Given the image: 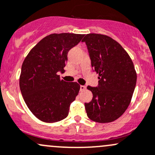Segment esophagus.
Segmentation results:
<instances>
[{"label": "esophagus", "mask_w": 155, "mask_h": 155, "mask_svg": "<svg viewBox=\"0 0 155 155\" xmlns=\"http://www.w3.org/2000/svg\"><path fill=\"white\" fill-rule=\"evenodd\" d=\"M86 89V86L84 85H80V91H84Z\"/></svg>", "instance_id": "34e87169"}]
</instances>
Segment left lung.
Returning <instances> with one entry per match:
<instances>
[{
	"label": "left lung",
	"mask_w": 155,
	"mask_h": 155,
	"mask_svg": "<svg viewBox=\"0 0 155 155\" xmlns=\"http://www.w3.org/2000/svg\"><path fill=\"white\" fill-rule=\"evenodd\" d=\"M85 42L94 71L99 74L97 87L87 86L93 94L84 103L87 115L99 123H110L128 108L137 82L132 60L123 47L107 35L87 34Z\"/></svg>",
	"instance_id": "1"
}]
</instances>
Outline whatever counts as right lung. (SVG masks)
Returning <instances> with one entry per match:
<instances>
[{
  "mask_svg": "<svg viewBox=\"0 0 155 155\" xmlns=\"http://www.w3.org/2000/svg\"><path fill=\"white\" fill-rule=\"evenodd\" d=\"M84 35L53 33L45 37L28 53L21 67V92L30 111L45 123H56L68 117L70 105L79 94L77 82L60 79L68 53Z\"/></svg>",
  "mask_w": 155,
  "mask_h": 155,
  "instance_id": "obj_1",
  "label": "right lung"
}]
</instances>
